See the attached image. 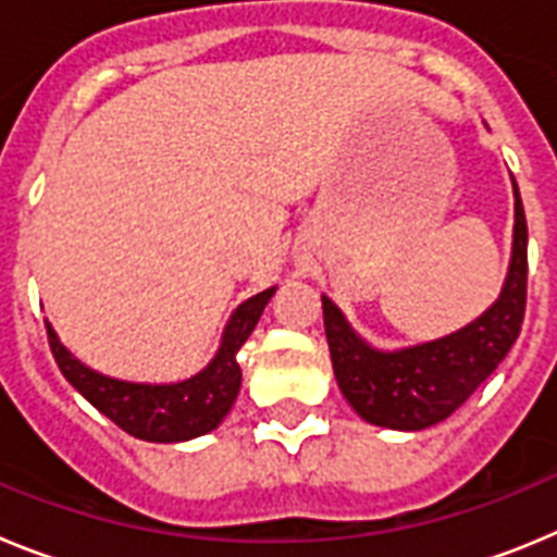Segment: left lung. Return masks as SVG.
<instances>
[{
    "label": "left lung",
    "instance_id": "obj_1",
    "mask_svg": "<svg viewBox=\"0 0 557 557\" xmlns=\"http://www.w3.org/2000/svg\"><path fill=\"white\" fill-rule=\"evenodd\" d=\"M516 223L508 278L491 309L432 343L379 351L323 295V326L337 385L368 424L418 432L441 424L496 371L516 343L528 304V220L513 181Z\"/></svg>",
    "mask_w": 557,
    "mask_h": 557
}]
</instances>
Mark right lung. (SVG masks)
I'll use <instances>...</instances> for the list:
<instances>
[{
  "mask_svg": "<svg viewBox=\"0 0 557 557\" xmlns=\"http://www.w3.org/2000/svg\"><path fill=\"white\" fill-rule=\"evenodd\" d=\"M273 293L275 287H270L239 304L225 326L214 359L200 373L184 379V382H172V385L125 382V379L91 371L81 359L69 354V348L58 339L55 329L47 321L44 323H47L52 357L66 382L77 393H83L102 416L111 418L113 424L125 430L127 435L141 437V441L178 444V441H191V437L218 430L220 421L228 416L239 385H243L236 351L245 346V339L256 329Z\"/></svg>",
  "mask_w": 557,
  "mask_h": 557,
  "instance_id": "right-lung-1",
  "label": "right lung"
}]
</instances>
